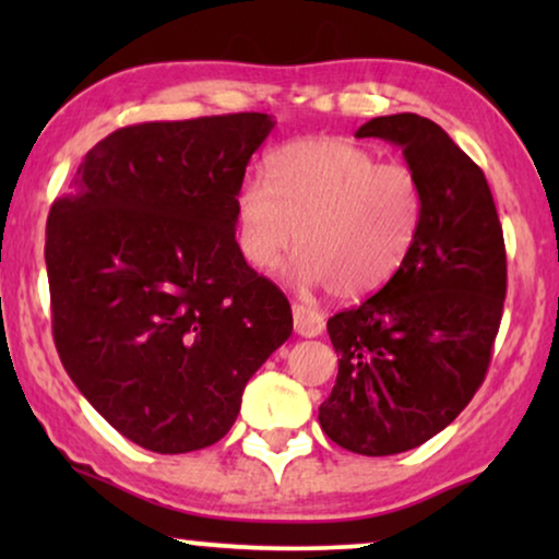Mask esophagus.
Listing matches in <instances>:
<instances>
[{"mask_svg": "<svg viewBox=\"0 0 559 559\" xmlns=\"http://www.w3.org/2000/svg\"><path fill=\"white\" fill-rule=\"evenodd\" d=\"M293 318H295V333L305 335V338H316V335L325 331V318L320 316L316 308H310V305L295 302Z\"/></svg>", "mask_w": 559, "mask_h": 559, "instance_id": "1", "label": "esophagus"}]
</instances>
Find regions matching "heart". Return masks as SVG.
Wrapping results in <instances>:
<instances>
[{
    "mask_svg": "<svg viewBox=\"0 0 559 559\" xmlns=\"http://www.w3.org/2000/svg\"><path fill=\"white\" fill-rule=\"evenodd\" d=\"M423 209V182L407 165L346 140H297L270 157L266 180L241 182L239 249L254 270H272L297 236L295 280L354 300L400 272Z\"/></svg>",
    "mask_w": 559,
    "mask_h": 559,
    "instance_id": "1",
    "label": "heart"
}]
</instances>
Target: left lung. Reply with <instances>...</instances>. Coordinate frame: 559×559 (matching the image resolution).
I'll use <instances>...</instances> for the list:
<instances>
[{
	"label": "left lung",
	"mask_w": 559,
	"mask_h": 559,
	"mask_svg": "<svg viewBox=\"0 0 559 559\" xmlns=\"http://www.w3.org/2000/svg\"><path fill=\"white\" fill-rule=\"evenodd\" d=\"M356 136L402 147L423 182V226L377 295L328 320L338 377L318 419L350 453L396 455L445 430L484 384L507 297V247L484 170L435 121L392 114Z\"/></svg>",
	"instance_id": "8db88e82"
}]
</instances>
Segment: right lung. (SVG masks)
I'll list each match as a JSON object with an SVG mask.
<instances>
[{
    "instance_id": "1",
    "label": "right lung",
    "mask_w": 559,
    "mask_h": 559,
    "mask_svg": "<svg viewBox=\"0 0 559 559\" xmlns=\"http://www.w3.org/2000/svg\"><path fill=\"white\" fill-rule=\"evenodd\" d=\"M272 127L259 111L121 127L50 209L60 361L152 453L224 438L247 381L293 333L287 297L236 243V193Z\"/></svg>"
}]
</instances>
